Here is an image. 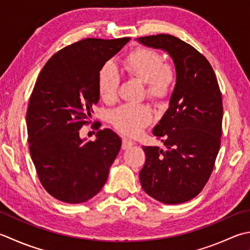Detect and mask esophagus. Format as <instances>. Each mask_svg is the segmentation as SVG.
I'll use <instances>...</instances> for the list:
<instances>
[{
    "instance_id": "34e87169",
    "label": "esophagus",
    "mask_w": 250,
    "mask_h": 250,
    "mask_svg": "<svg viewBox=\"0 0 250 250\" xmlns=\"http://www.w3.org/2000/svg\"><path fill=\"white\" fill-rule=\"evenodd\" d=\"M134 145V142L129 139H124L122 140V149H128Z\"/></svg>"
}]
</instances>
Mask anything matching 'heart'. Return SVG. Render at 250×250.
Returning <instances> with one entry per match:
<instances>
[{"label": "heart", "instance_id": "obj_1", "mask_svg": "<svg viewBox=\"0 0 250 250\" xmlns=\"http://www.w3.org/2000/svg\"><path fill=\"white\" fill-rule=\"evenodd\" d=\"M124 69L132 79L145 84V94L149 100L163 103L170 95L175 73L168 63H163L158 52L148 47H138L124 61ZM120 77L112 62H106L97 77V89L101 99L112 104L118 96ZM153 111L146 105H124L111 112L110 120L115 128L128 136H138L151 121Z\"/></svg>", "mask_w": 250, "mask_h": 250}]
</instances>
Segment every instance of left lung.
<instances>
[{
    "label": "left lung",
    "mask_w": 250,
    "mask_h": 250,
    "mask_svg": "<svg viewBox=\"0 0 250 250\" xmlns=\"http://www.w3.org/2000/svg\"><path fill=\"white\" fill-rule=\"evenodd\" d=\"M136 41L168 53L177 72L168 109L153 130L166 148L143 146L141 185L160 203H185L202 192L220 149L223 106L217 77L206 57L179 38L157 34Z\"/></svg>",
    "instance_id": "left-lung-1"
}]
</instances>
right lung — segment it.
Segmentation results:
<instances>
[{
    "label": "right lung",
    "instance_id": "add662e5",
    "mask_svg": "<svg viewBox=\"0 0 250 250\" xmlns=\"http://www.w3.org/2000/svg\"><path fill=\"white\" fill-rule=\"evenodd\" d=\"M130 38H87L63 47L39 75L26 115L31 159L43 188L53 197L80 204L104 187L121 148L110 129L100 130L94 142L79 130L100 100L97 77Z\"/></svg>",
    "mask_w": 250,
    "mask_h": 250
}]
</instances>
